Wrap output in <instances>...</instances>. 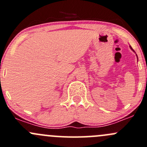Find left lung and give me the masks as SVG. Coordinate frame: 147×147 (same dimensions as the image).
I'll list each match as a JSON object with an SVG mask.
<instances>
[{"instance_id":"1","label":"left lung","mask_w":147,"mask_h":147,"mask_svg":"<svg viewBox=\"0 0 147 147\" xmlns=\"http://www.w3.org/2000/svg\"><path fill=\"white\" fill-rule=\"evenodd\" d=\"M130 47V49H131V50H132L133 51H134V52H135V51H134V49H132V48H131V46H130V47ZM135 53H136V52H135ZM136 55H137V54H136ZM137 59H138V57H137Z\"/></svg>"}]
</instances>
